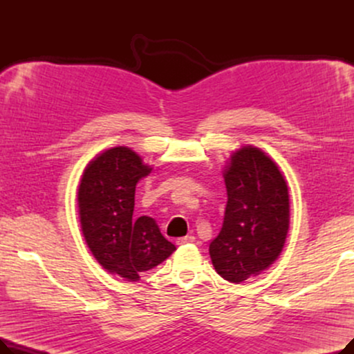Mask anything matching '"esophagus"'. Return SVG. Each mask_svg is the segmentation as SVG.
<instances>
[{
  "instance_id": "1",
  "label": "esophagus",
  "mask_w": 354,
  "mask_h": 354,
  "mask_svg": "<svg viewBox=\"0 0 354 354\" xmlns=\"http://www.w3.org/2000/svg\"><path fill=\"white\" fill-rule=\"evenodd\" d=\"M178 245H185V244H192V243H195V236L194 235H187V236H183V238H179L178 241Z\"/></svg>"
}]
</instances>
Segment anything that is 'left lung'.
<instances>
[{
    "instance_id": "1",
    "label": "left lung",
    "mask_w": 354,
    "mask_h": 354,
    "mask_svg": "<svg viewBox=\"0 0 354 354\" xmlns=\"http://www.w3.org/2000/svg\"><path fill=\"white\" fill-rule=\"evenodd\" d=\"M224 179V224L209 244V255L224 280L239 284L266 271L281 254L290 225L288 188L275 162L252 145L231 155Z\"/></svg>"
}]
</instances>
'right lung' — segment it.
Returning <instances> with one entry per match:
<instances>
[{"mask_svg":"<svg viewBox=\"0 0 354 354\" xmlns=\"http://www.w3.org/2000/svg\"><path fill=\"white\" fill-rule=\"evenodd\" d=\"M152 166L127 146L110 147L83 172L77 202L87 247L97 263L126 281L163 263L176 247L151 216L133 219L136 183Z\"/></svg>","mask_w":354,"mask_h":354,"instance_id":"1","label":"right lung"}]
</instances>
